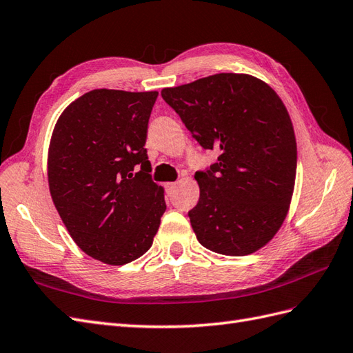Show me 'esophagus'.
Returning a JSON list of instances; mask_svg holds the SVG:
<instances>
[{
  "instance_id": "1",
  "label": "esophagus",
  "mask_w": 353,
  "mask_h": 353,
  "mask_svg": "<svg viewBox=\"0 0 353 353\" xmlns=\"http://www.w3.org/2000/svg\"><path fill=\"white\" fill-rule=\"evenodd\" d=\"M177 186V182H170V183H167L165 185V188H167V191L170 192V191H173V189Z\"/></svg>"
}]
</instances>
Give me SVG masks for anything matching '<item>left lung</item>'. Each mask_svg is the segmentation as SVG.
I'll return each mask as SVG.
<instances>
[{
  "label": "left lung",
  "mask_w": 353,
  "mask_h": 353,
  "mask_svg": "<svg viewBox=\"0 0 353 353\" xmlns=\"http://www.w3.org/2000/svg\"><path fill=\"white\" fill-rule=\"evenodd\" d=\"M218 162L195 173L200 200L188 213L196 240L245 256L273 240L291 205L296 174L292 121L276 90L245 73H219L161 90Z\"/></svg>",
  "instance_id": "left-lung-1"
}]
</instances>
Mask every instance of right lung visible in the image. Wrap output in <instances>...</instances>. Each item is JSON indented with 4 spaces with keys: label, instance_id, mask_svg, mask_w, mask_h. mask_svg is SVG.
Masks as SVG:
<instances>
[{
    "label": "right lung",
    "instance_id": "obj_1",
    "mask_svg": "<svg viewBox=\"0 0 353 353\" xmlns=\"http://www.w3.org/2000/svg\"><path fill=\"white\" fill-rule=\"evenodd\" d=\"M157 90L94 89L61 113L48 152L52 201L76 245L107 265L150 249L165 212L144 149Z\"/></svg>",
    "mask_w": 353,
    "mask_h": 353
}]
</instances>
